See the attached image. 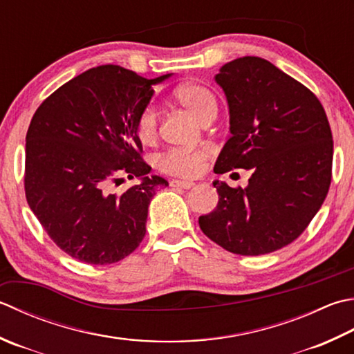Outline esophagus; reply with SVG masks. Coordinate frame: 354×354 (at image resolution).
I'll use <instances>...</instances> for the list:
<instances>
[{
  "label": "esophagus",
  "instance_id": "esophagus-1",
  "mask_svg": "<svg viewBox=\"0 0 354 354\" xmlns=\"http://www.w3.org/2000/svg\"><path fill=\"white\" fill-rule=\"evenodd\" d=\"M171 187H181V189H192L195 183L193 181H187V179H173L170 181Z\"/></svg>",
  "mask_w": 354,
  "mask_h": 354
}]
</instances>
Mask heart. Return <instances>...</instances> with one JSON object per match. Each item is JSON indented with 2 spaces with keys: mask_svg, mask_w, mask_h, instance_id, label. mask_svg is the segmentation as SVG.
I'll list each match as a JSON object with an SVG mask.
<instances>
[{
  "mask_svg": "<svg viewBox=\"0 0 354 354\" xmlns=\"http://www.w3.org/2000/svg\"><path fill=\"white\" fill-rule=\"evenodd\" d=\"M178 102L203 122L210 115H216V98L209 88L198 84H184L175 90ZM136 135L142 144H151L158 136V112L153 106L141 110L136 120ZM213 155L210 147L171 149L159 156V169L179 176H196L204 169V162Z\"/></svg>",
  "mask_w": 354,
  "mask_h": 354,
  "instance_id": "1",
  "label": "heart"
}]
</instances>
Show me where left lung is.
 <instances>
[{"instance_id":"obj_1","label":"left lung","mask_w":354,"mask_h":354,"mask_svg":"<svg viewBox=\"0 0 354 354\" xmlns=\"http://www.w3.org/2000/svg\"><path fill=\"white\" fill-rule=\"evenodd\" d=\"M230 115V138L214 173L252 170L248 185L213 181L219 203L199 227L227 252L259 256L288 245L319 212L331 183L333 138L319 100L258 57L214 75Z\"/></svg>"}]
</instances>
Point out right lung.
I'll use <instances>...</instances> for the list:
<instances>
[{
  "instance_id": "add662e5",
  "label": "right lung",
  "mask_w": 354,
  "mask_h": 354,
  "mask_svg": "<svg viewBox=\"0 0 354 354\" xmlns=\"http://www.w3.org/2000/svg\"><path fill=\"white\" fill-rule=\"evenodd\" d=\"M147 80L120 66H98L75 76L35 112L26 135L27 204L62 252L86 264H113L145 236L151 198L164 178L141 158L136 120L153 96ZM136 176L121 196L112 182Z\"/></svg>"
}]
</instances>
